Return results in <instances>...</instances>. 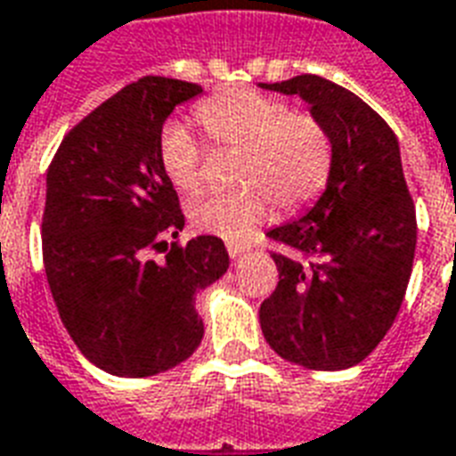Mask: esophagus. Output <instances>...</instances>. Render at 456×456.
<instances>
[{
  "label": "esophagus",
  "instance_id": "1",
  "mask_svg": "<svg viewBox=\"0 0 456 456\" xmlns=\"http://www.w3.org/2000/svg\"><path fill=\"white\" fill-rule=\"evenodd\" d=\"M245 252H248V248L240 245V242H228V255H231L232 260H240Z\"/></svg>",
  "mask_w": 456,
  "mask_h": 456
}]
</instances>
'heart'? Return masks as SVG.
<instances>
[{
	"instance_id": "heart-1",
	"label": "heart",
	"mask_w": 456,
	"mask_h": 456,
	"mask_svg": "<svg viewBox=\"0 0 456 456\" xmlns=\"http://www.w3.org/2000/svg\"><path fill=\"white\" fill-rule=\"evenodd\" d=\"M196 121L216 148L238 151L228 191L201 194L187 214L199 231L224 240H248L272 204L297 214L314 204L333 169L328 128L308 111L260 89H228L196 106ZM159 167L172 187L194 194L204 184V148L184 123L159 133Z\"/></svg>"
}]
</instances>
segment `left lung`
<instances>
[{
	"mask_svg": "<svg viewBox=\"0 0 456 456\" xmlns=\"http://www.w3.org/2000/svg\"><path fill=\"white\" fill-rule=\"evenodd\" d=\"M298 94L333 141L325 191L305 216L267 232L279 250L274 294L260 305L279 357L318 371L360 364L403 304L415 255V206L388 123L318 75L262 85Z\"/></svg>",
	"mask_w": 456,
	"mask_h": 456,
	"instance_id": "1",
	"label": "left lung"
}]
</instances>
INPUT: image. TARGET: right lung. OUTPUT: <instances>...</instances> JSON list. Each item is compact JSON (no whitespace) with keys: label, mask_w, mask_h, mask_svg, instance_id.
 Wrapping results in <instances>:
<instances>
[{"label":"right lung","mask_w":456,"mask_h":456,"mask_svg":"<svg viewBox=\"0 0 456 456\" xmlns=\"http://www.w3.org/2000/svg\"><path fill=\"white\" fill-rule=\"evenodd\" d=\"M199 85L141 77L62 138L45 177L43 262L62 325L92 364L152 377L194 354L204 338L194 297L221 279V238L177 240L175 187L159 167L162 123ZM166 257L155 261L151 250Z\"/></svg>","instance_id":"right-lung-1"}]
</instances>
